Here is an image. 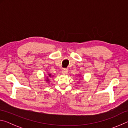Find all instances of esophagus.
Listing matches in <instances>:
<instances>
[{
  "label": "esophagus",
  "mask_w": 128,
  "mask_h": 128,
  "mask_svg": "<svg viewBox=\"0 0 128 128\" xmlns=\"http://www.w3.org/2000/svg\"><path fill=\"white\" fill-rule=\"evenodd\" d=\"M62 74H66V73H68V70H67V69L64 68V69H62Z\"/></svg>",
  "instance_id": "34e87169"
}]
</instances>
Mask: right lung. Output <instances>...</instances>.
<instances>
[{"instance_id": "right-lung-1", "label": "right lung", "mask_w": 128, "mask_h": 128, "mask_svg": "<svg viewBox=\"0 0 128 128\" xmlns=\"http://www.w3.org/2000/svg\"><path fill=\"white\" fill-rule=\"evenodd\" d=\"M51 74H48V77H51ZM46 81L47 82H49V79H48V77H47V79L46 80Z\"/></svg>"}]
</instances>
